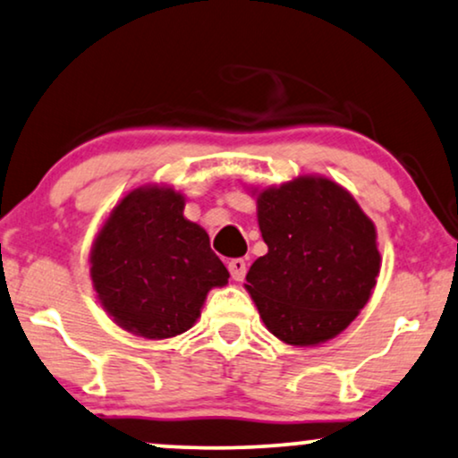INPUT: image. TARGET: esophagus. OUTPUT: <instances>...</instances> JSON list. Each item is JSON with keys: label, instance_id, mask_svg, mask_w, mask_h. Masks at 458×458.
Returning <instances> with one entry per match:
<instances>
[{"label": "esophagus", "instance_id": "esophagus-1", "mask_svg": "<svg viewBox=\"0 0 458 458\" xmlns=\"http://www.w3.org/2000/svg\"><path fill=\"white\" fill-rule=\"evenodd\" d=\"M227 267H229L231 276H233V281H243L245 270H248V264H245V260H242V258H233V260H229Z\"/></svg>", "mask_w": 458, "mask_h": 458}]
</instances>
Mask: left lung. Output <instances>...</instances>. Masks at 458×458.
<instances>
[{
  "label": "left lung",
  "mask_w": 458,
  "mask_h": 458,
  "mask_svg": "<svg viewBox=\"0 0 458 458\" xmlns=\"http://www.w3.org/2000/svg\"><path fill=\"white\" fill-rule=\"evenodd\" d=\"M268 251L245 289L276 339L314 347L341 335L380 275L376 227L355 198L322 175L254 190Z\"/></svg>",
  "instance_id": "left-lung-1"
}]
</instances>
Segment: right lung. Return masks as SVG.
Instances as JSON below:
<instances>
[{"instance_id":"1","label":"right lung","mask_w":458,"mask_h":458,"mask_svg":"<svg viewBox=\"0 0 458 458\" xmlns=\"http://www.w3.org/2000/svg\"><path fill=\"white\" fill-rule=\"evenodd\" d=\"M169 185H140L119 200L90 248L97 300L117 327L150 341L194 327L213 287L229 273L208 233L183 216Z\"/></svg>"}]
</instances>
